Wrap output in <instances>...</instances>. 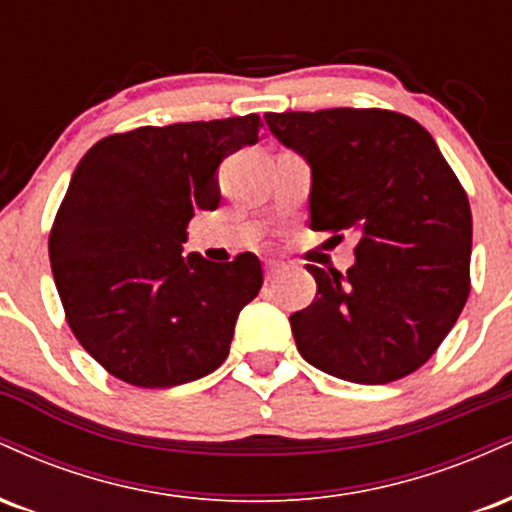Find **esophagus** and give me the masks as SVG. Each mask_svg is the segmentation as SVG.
Returning <instances> with one entry per match:
<instances>
[{
    "mask_svg": "<svg viewBox=\"0 0 512 512\" xmlns=\"http://www.w3.org/2000/svg\"><path fill=\"white\" fill-rule=\"evenodd\" d=\"M281 269H284V264H279V262H264V276H267L269 281L276 279V276L281 274Z\"/></svg>",
    "mask_w": 512,
    "mask_h": 512,
    "instance_id": "esophagus-1",
    "label": "esophagus"
}]
</instances>
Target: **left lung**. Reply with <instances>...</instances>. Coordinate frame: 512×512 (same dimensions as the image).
I'll return each mask as SVG.
<instances>
[{
	"instance_id": "8db88e82",
	"label": "left lung",
	"mask_w": 512,
	"mask_h": 512,
	"mask_svg": "<svg viewBox=\"0 0 512 512\" xmlns=\"http://www.w3.org/2000/svg\"><path fill=\"white\" fill-rule=\"evenodd\" d=\"M310 163V228L356 233L346 269L305 264L317 293L291 315L298 351L358 385H385L436 354L469 296L472 209L431 134L380 108L267 113Z\"/></svg>"
}]
</instances>
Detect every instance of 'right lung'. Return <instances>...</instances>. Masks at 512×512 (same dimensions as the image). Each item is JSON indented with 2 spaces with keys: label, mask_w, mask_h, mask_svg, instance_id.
I'll return each mask as SVG.
<instances>
[{
  "label": "right lung",
  "mask_w": 512,
  "mask_h": 512,
  "mask_svg": "<svg viewBox=\"0 0 512 512\" xmlns=\"http://www.w3.org/2000/svg\"><path fill=\"white\" fill-rule=\"evenodd\" d=\"M260 115L110 134L86 151L52 223V276L79 344L122 383L175 387L226 361L262 264L182 257L195 211L219 207L216 168L255 144Z\"/></svg>",
  "instance_id": "add662e5"
}]
</instances>
